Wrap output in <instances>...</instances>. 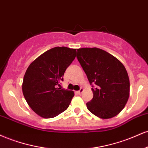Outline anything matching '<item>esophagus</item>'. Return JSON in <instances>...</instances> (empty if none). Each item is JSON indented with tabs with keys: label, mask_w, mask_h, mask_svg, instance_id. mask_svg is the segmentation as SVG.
Masks as SVG:
<instances>
[{
	"label": "esophagus",
	"mask_w": 148,
	"mask_h": 148,
	"mask_svg": "<svg viewBox=\"0 0 148 148\" xmlns=\"http://www.w3.org/2000/svg\"><path fill=\"white\" fill-rule=\"evenodd\" d=\"M83 91H84V88H80V89H79V91H77V93H78V94H81V93H82V92H83Z\"/></svg>",
	"instance_id": "esophagus-1"
}]
</instances>
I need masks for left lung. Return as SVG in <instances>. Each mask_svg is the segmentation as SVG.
Instances as JSON below:
<instances>
[{
    "instance_id": "obj_1",
    "label": "left lung",
    "mask_w": 148,
    "mask_h": 148,
    "mask_svg": "<svg viewBox=\"0 0 148 148\" xmlns=\"http://www.w3.org/2000/svg\"><path fill=\"white\" fill-rule=\"evenodd\" d=\"M77 57L92 88L93 98L86 103L90 112L108 119L119 114L130 96V79L124 65L110 53L98 48L77 50Z\"/></svg>"
}]
</instances>
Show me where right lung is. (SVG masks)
Segmentation results:
<instances>
[{"mask_svg":"<svg viewBox=\"0 0 148 148\" xmlns=\"http://www.w3.org/2000/svg\"><path fill=\"white\" fill-rule=\"evenodd\" d=\"M76 56V49L55 47L29 64L22 91L26 102L37 115L51 119L66 110L74 92L61 89L64 74Z\"/></svg>","mask_w":148,"mask_h":148,"instance_id":"right-lung-1","label":"right lung"}]
</instances>
